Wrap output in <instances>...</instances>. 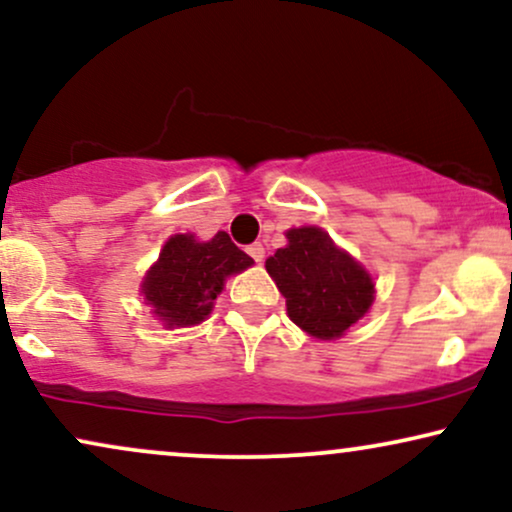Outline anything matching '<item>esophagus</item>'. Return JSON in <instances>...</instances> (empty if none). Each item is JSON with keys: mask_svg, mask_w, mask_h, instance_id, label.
I'll use <instances>...</instances> for the list:
<instances>
[{"mask_svg": "<svg viewBox=\"0 0 512 512\" xmlns=\"http://www.w3.org/2000/svg\"><path fill=\"white\" fill-rule=\"evenodd\" d=\"M248 255H250L255 262H262V260H264V245H262V243H252V245H248Z\"/></svg>", "mask_w": 512, "mask_h": 512, "instance_id": "obj_1", "label": "esophagus"}]
</instances>
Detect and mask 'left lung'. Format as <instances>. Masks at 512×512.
<instances>
[{
	"label": "left lung",
	"instance_id": "1",
	"mask_svg": "<svg viewBox=\"0 0 512 512\" xmlns=\"http://www.w3.org/2000/svg\"><path fill=\"white\" fill-rule=\"evenodd\" d=\"M288 245L267 260L293 323L321 340L340 338L373 302V281L316 226L288 231Z\"/></svg>",
	"mask_w": 512,
	"mask_h": 512
}]
</instances>
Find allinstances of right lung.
Here are the masks:
<instances>
[{"mask_svg":"<svg viewBox=\"0 0 512 512\" xmlns=\"http://www.w3.org/2000/svg\"><path fill=\"white\" fill-rule=\"evenodd\" d=\"M252 257L219 231L208 243L172 236L144 278L141 293L167 326H193L212 312L226 276L248 269Z\"/></svg>","mask_w":512,"mask_h":512,"instance_id":"obj_1","label":"right lung"}]
</instances>
